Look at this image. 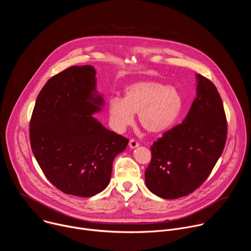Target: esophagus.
Segmentation results:
<instances>
[{"mask_svg": "<svg viewBox=\"0 0 251 251\" xmlns=\"http://www.w3.org/2000/svg\"><path fill=\"white\" fill-rule=\"evenodd\" d=\"M129 146H130V148L134 149V148H136V147H138V146H139V143H138V141H137V140H135V139H131V140L129 141Z\"/></svg>", "mask_w": 251, "mask_h": 251, "instance_id": "esophagus-1", "label": "esophagus"}]
</instances>
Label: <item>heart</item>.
Listing matches in <instances>:
<instances>
[{
    "mask_svg": "<svg viewBox=\"0 0 251 251\" xmlns=\"http://www.w3.org/2000/svg\"><path fill=\"white\" fill-rule=\"evenodd\" d=\"M183 108L182 96L175 87L154 81H139L126 87L124 99L112 97L108 111L117 131L124 130L138 112L139 122L150 133H160L173 125Z\"/></svg>",
    "mask_w": 251,
    "mask_h": 251,
    "instance_id": "b5f03b06",
    "label": "heart"
}]
</instances>
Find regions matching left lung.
Masks as SVG:
<instances>
[{
  "label": "left lung",
  "instance_id": "1",
  "mask_svg": "<svg viewBox=\"0 0 251 251\" xmlns=\"http://www.w3.org/2000/svg\"><path fill=\"white\" fill-rule=\"evenodd\" d=\"M197 77V97L187 117L151 146L145 183L163 199L182 198L201 187L226 145L227 122L221 95L209 79Z\"/></svg>",
  "mask_w": 251,
  "mask_h": 251
}]
</instances>
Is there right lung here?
Returning <instances> with one entry per match:
<instances>
[{"label": "right lung", "instance_id": "right-lung-1", "mask_svg": "<svg viewBox=\"0 0 251 251\" xmlns=\"http://www.w3.org/2000/svg\"><path fill=\"white\" fill-rule=\"evenodd\" d=\"M95 85L93 66L64 69L43 87L29 121L30 147L48 180L82 198L108 186L113 160L129 142L92 116L103 104Z\"/></svg>", "mask_w": 251, "mask_h": 251}]
</instances>
